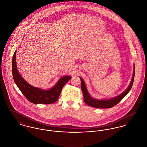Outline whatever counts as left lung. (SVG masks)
Returning <instances> with one entry per match:
<instances>
[{"mask_svg": "<svg viewBox=\"0 0 147 147\" xmlns=\"http://www.w3.org/2000/svg\"><path fill=\"white\" fill-rule=\"evenodd\" d=\"M134 76H135V65H134V71H133V75L132 77V79L131 81V83L128 86V88L126 90L122 92L121 94H119L118 96L113 97L112 98H109V99H103V100H98L92 97L86 88V86L84 82L83 79L80 77L81 80V86H82V90L84 96V100L85 103L86 105L92 107H96V108H101V109H106V108H110L113 107L114 106L118 104L125 96L128 94V93L131 90L132 84L134 83Z\"/></svg>", "mask_w": 147, "mask_h": 147, "instance_id": "obj_1", "label": "left lung"}]
</instances>
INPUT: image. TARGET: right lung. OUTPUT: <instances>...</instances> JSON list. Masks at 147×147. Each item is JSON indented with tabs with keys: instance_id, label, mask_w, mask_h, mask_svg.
Listing matches in <instances>:
<instances>
[{
	"instance_id": "add662e5",
	"label": "right lung",
	"mask_w": 147,
	"mask_h": 147,
	"mask_svg": "<svg viewBox=\"0 0 147 147\" xmlns=\"http://www.w3.org/2000/svg\"><path fill=\"white\" fill-rule=\"evenodd\" d=\"M16 54V51L14 53L12 58V75L15 83L24 96L30 102L36 104H50L56 102L63 86L71 79V76H63L54 86L47 90L34 87L28 83L19 74L17 68Z\"/></svg>"
}]
</instances>
